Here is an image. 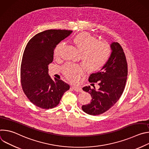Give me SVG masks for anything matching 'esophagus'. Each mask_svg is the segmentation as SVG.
<instances>
[{"label": "esophagus", "mask_w": 149, "mask_h": 149, "mask_svg": "<svg viewBox=\"0 0 149 149\" xmlns=\"http://www.w3.org/2000/svg\"><path fill=\"white\" fill-rule=\"evenodd\" d=\"M72 88H73V90L77 92H82V88L79 87H77V86H72Z\"/></svg>", "instance_id": "34e87169"}]
</instances>
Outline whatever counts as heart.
<instances>
[{
  "instance_id": "obj_1",
  "label": "heart",
  "mask_w": 149,
  "mask_h": 149,
  "mask_svg": "<svg viewBox=\"0 0 149 149\" xmlns=\"http://www.w3.org/2000/svg\"><path fill=\"white\" fill-rule=\"evenodd\" d=\"M97 40V38L86 32L79 33L73 39L74 43L81 52L83 64L90 71H97L102 68L109 59L112 52L107 42ZM62 47L63 43H59L55 47V57L60 56ZM84 71L82 66L76 63H67L62 67L63 74L72 81H76Z\"/></svg>"
}]
</instances>
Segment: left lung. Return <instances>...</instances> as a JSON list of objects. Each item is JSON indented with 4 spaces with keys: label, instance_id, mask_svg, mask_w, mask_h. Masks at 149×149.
<instances>
[{
    "label": "left lung",
    "instance_id": "obj_1",
    "mask_svg": "<svg viewBox=\"0 0 149 149\" xmlns=\"http://www.w3.org/2000/svg\"><path fill=\"white\" fill-rule=\"evenodd\" d=\"M111 56L100 71L90 75V82H98L100 88L95 90L86 86L82 90L90 93L92 100L90 104L83 105L82 110L96 116L109 110L118 101L125 86L128 68L125 54L118 42H113Z\"/></svg>",
    "mask_w": 149,
    "mask_h": 149
}]
</instances>
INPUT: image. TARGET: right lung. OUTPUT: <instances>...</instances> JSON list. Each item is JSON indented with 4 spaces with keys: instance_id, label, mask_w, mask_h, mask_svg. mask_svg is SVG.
Here are the masks:
<instances>
[{
    "instance_id": "obj_1",
    "label": "right lung",
    "mask_w": 149,
    "mask_h": 149,
    "mask_svg": "<svg viewBox=\"0 0 149 149\" xmlns=\"http://www.w3.org/2000/svg\"><path fill=\"white\" fill-rule=\"evenodd\" d=\"M72 31L49 29L32 37L25 47L20 66V81L24 93L34 105L42 109L55 107L70 86L61 79L53 80L48 65L53 61L57 44Z\"/></svg>"
}]
</instances>
